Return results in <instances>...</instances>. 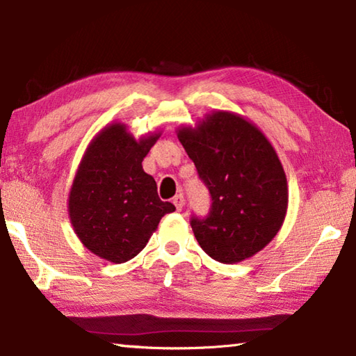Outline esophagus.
Instances as JSON below:
<instances>
[{"label": "esophagus", "mask_w": 356, "mask_h": 356, "mask_svg": "<svg viewBox=\"0 0 356 356\" xmlns=\"http://www.w3.org/2000/svg\"><path fill=\"white\" fill-rule=\"evenodd\" d=\"M172 204H174V206H176L177 210H182V209H184V206H185V197H184L182 193L172 197Z\"/></svg>", "instance_id": "1"}]
</instances>
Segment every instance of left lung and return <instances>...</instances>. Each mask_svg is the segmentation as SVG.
Masks as SVG:
<instances>
[{"mask_svg":"<svg viewBox=\"0 0 356 356\" xmlns=\"http://www.w3.org/2000/svg\"><path fill=\"white\" fill-rule=\"evenodd\" d=\"M177 138L212 195L206 220H191L201 248L221 264L262 251L284 222L289 188L284 168L262 130L242 114L216 110Z\"/></svg>","mask_w":356,"mask_h":356,"instance_id":"left-lung-1","label":"left lung"}]
</instances>
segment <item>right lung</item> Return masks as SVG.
Wrapping results in <instances>:
<instances>
[{
	"mask_svg": "<svg viewBox=\"0 0 356 356\" xmlns=\"http://www.w3.org/2000/svg\"><path fill=\"white\" fill-rule=\"evenodd\" d=\"M161 129L135 138L119 120L106 124L81 156L67 200L70 225L83 246L113 264L144 250L161 216L176 210L156 193L143 160Z\"/></svg>",
	"mask_w": 356,
	"mask_h": 356,
	"instance_id": "obj_1",
	"label": "right lung"
}]
</instances>
